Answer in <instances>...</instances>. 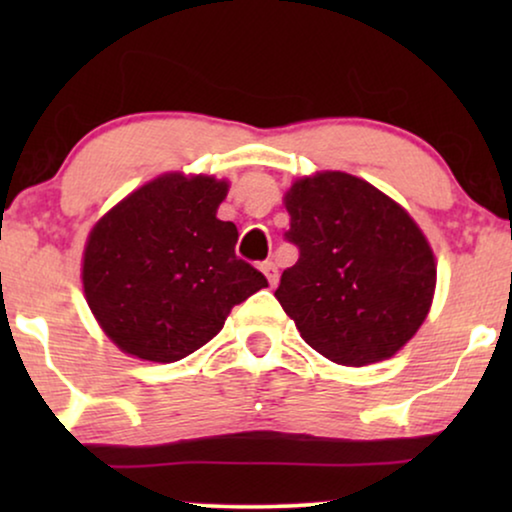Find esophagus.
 I'll return each mask as SVG.
<instances>
[{
	"label": "esophagus",
	"mask_w": 512,
	"mask_h": 512,
	"mask_svg": "<svg viewBox=\"0 0 512 512\" xmlns=\"http://www.w3.org/2000/svg\"><path fill=\"white\" fill-rule=\"evenodd\" d=\"M261 270H263V275L268 277L270 286H275V284L279 282V270H277V265H275V263H272V261L263 263V265H261Z\"/></svg>",
	"instance_id": "esophagus-1"
}]
</instances>
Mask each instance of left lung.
<instances>
[{
	"instance_id": "1",
	"label": "left lung",
	"mask_w": 512,
	"mask_h": 512,
	"mask_svg": "<svg viewBox=\"0 0 512 512\" xmlns=\"http://www.w3.org/2000/svg\"><path fill=\"white\" fill-rule=\"evenodd\" d=\"M300 256L275 298L303 340L340 366L389 359L429 314L436 258L410 214L345 172L298 179L284 195Z\"/></svg>"
}]
</instances>
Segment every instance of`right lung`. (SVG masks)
Wrapping results in <instances>:
<instances>
[{"label":"right lung","instance_id":"right-lung-1","mask_svg":"<svg viewBox=\"0 0 512 512\" xmlns=\"http://www.w3.org/2000/svg\"><path fill=\"white\" fill-rule=\"evenodd\" d=\"M228 184L170 172L102 216L83 251V293L125 354L172 363L226 324L235 305L268 286L235 256V223L216 219Z\"/></svg>","mask_w":512,"mask_h":512}]
</instances>
